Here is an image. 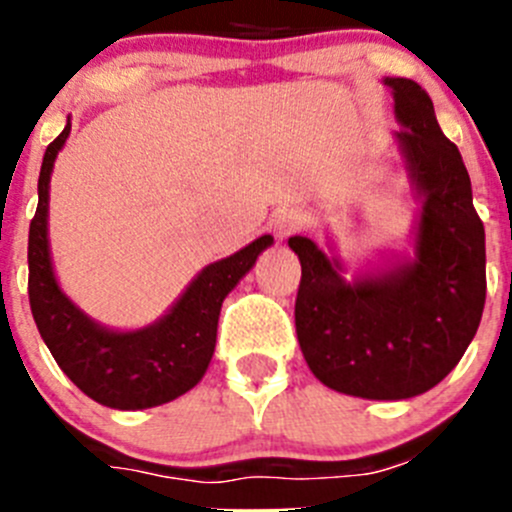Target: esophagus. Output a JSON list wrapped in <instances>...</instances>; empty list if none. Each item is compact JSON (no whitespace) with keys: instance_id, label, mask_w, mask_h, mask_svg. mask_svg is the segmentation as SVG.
<instances>
[{"instance_id":"1","label":"esophagus","mask_w":512,"mask_h":512,"mask_svg":"<svg viewBox=\"0 0 512 512\" xmlns=\"http://www.w3.org/2000/svg\"><path fill=\"white\" fill-rule=\"evenodd\" d=\"M309 225L307 215L302 210H294V208H285L272 218V227H275V235L277 240H285V237L294 235V232L304 230Z\"/></svg>"}]
</instances>
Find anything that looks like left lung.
<instances>
[{
    "instance_id": "8db88e82",
    "label": "left lung",
    "mask_w": 512,
    "mask_h": 512,
    "mask_svg": "<svg viewBox=\"0 0 512 512\" xmlns=\"http://www.w3.org/2000/svg\"><path fill=\"white\" fill-rule=\"evenodd\" d=\"M411 178L423 195L416 255L347 282L309 237H289L302 262L294 327L312 374L361 399H411L451 374L485 307V230L456 143L438 128L416 81L384 79Z\"/></svg>"
}]
</instances>
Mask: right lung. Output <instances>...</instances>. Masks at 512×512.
<instances>
[{"instance_id":"obj_1","label":"right lung","mask_w":512,"mask_h":512,"mask_svg":"<svg viewBox=\"0 0 512 512\" xmlns=\"http://www.w3.org/2000/svg\"><path fill=\"white\" fill-rule=\"evenodd\" d=\"M71 123L49 143L39 173V205L29 225V304L36 329L56 364L86 396L121 411L168 404L203 379L215 352L223 299L272 245L257 237L225 260L205 267L163 319L138 332L98 327L56 285L46 240L49 178Z\"/></svg>"}]
</instances>
